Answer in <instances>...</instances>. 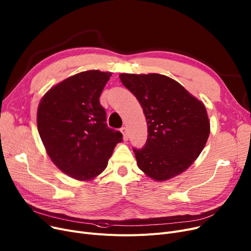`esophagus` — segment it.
Listing matches in <instances>:
<instances>
[{
  "mask_svg": "<svg viewBox=\"0 0 251 251\" xmlns=\"http://www.w3.org/2000/svg\"><path fill=\"white\" fill-rule=\"evenodd\" d=\"M121 132H122V134H123V139H124L125 141L128 140V131H127L126 127H122V128H121Z\"/></svg>",
  "mask_w": 251,
  "mask_h": 251,
  "instance_id": "1",
  "label": "esophagus"
}]
</instances>
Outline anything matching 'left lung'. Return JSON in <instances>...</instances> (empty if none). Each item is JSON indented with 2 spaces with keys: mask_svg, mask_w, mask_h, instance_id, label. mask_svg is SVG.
Segmentation results:
<instances>
[{
  "mask_svg": "<svg viewBox=\"0 0 251 251\" xmlns=\"http://www.w3.org/2000/svg\"><path fill=\"white\" fill-rule=\"evenodd\" d=\"M138 100L148 123V140L133 149L138 168L155 181L184 172L199 157L209 135L204 104L168 76L119 75Z\"/></svg>",
  "mask_w": 251,
  "mask_h": 251,
  "instance_id": "left-lung-1",
  "label": "left lung"
}]
</instances>
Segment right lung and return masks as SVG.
Segmentation results:
<instances>
[{"mask_svg": "<svg viewBox=\"0 0 251 251\" xmlns=\"http://www.w3.org/2000/svg\"><path fill=\"white\" fill-rule=\"evenodd\" d=\"M111 72L89 70L51 87L37 109V129L46 151L62 172L87 181L99 176L122 133L109 128L100 103Z\"/></svg>", "mask_w": 251, "mask_h": 251, "instance_id": "right-lung-1", "label": "right lung"}]
</instances>
